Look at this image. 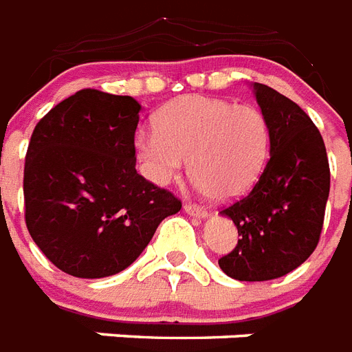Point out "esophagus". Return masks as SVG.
<instances>
[{
	"label": "esophagus",
	"instance_id": "obj_1",
	"mask_svg": "<svg viewBox=\"0 0 352 352\" xmlns=\"http://www.w3.org/2000/svg\"><path fill=\"white\" fill-rule=\"evenodd\" d=\"M184 212L188 215H193V217H197V219H206L208 217V212L201 206H195V204H184Z\"/></svg>",
	"mask_w": 352,
	"mask_h": 352
}]
</instances>
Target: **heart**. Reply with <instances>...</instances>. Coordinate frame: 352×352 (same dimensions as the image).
<instances>
[{"mask_svg": "<svg viewBox=\"0 0 352 352\" xmlns=\"http://www.w3.org/2000/svg\"><path fill=\"white\" fill-rule=\"evenodd\" d=\"M153 131L135 137L142 175L166 186L184 159L195 186L215 201L245 195L261 177L270 153V127L257 107L210 96H181L160 107Z\"/></svg>", "mask_w": 352, "mask_h": 352, "instance_id": "1", "label": "heart"}]
</instances>
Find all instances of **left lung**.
<instances>
[{"instance_id": "left-lung-1", "label": "left lung", "mask_w": 352, "mask_h": 352, "mask_svg": "<svg viewBox=\"0 0 352 352\" xmlns=\"http://www.w3.org/2000/svg\"><path fill=\"white\" fill-rule=\"evenodd\" d=\"M250 87L270 127V159L250 193L221 212L241 239L219 267L239 281H268L292 272L316 248L331 171L309 115L268 85Z\"/></svg>"}]
</instances>
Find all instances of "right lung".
I'll return each mask as SVG.
<instances>
[{
    "instance_id": "1",
    "label": "right lung",
    "mask_w": 352,
    "mask_h": 352,
    "mask_svg": "<svg viewBox=\"0 0 352 352\" xmlns=\"http://www.w3.org/2000/svg\"><path fill=\"white\" fill-rule=\"evenodd\" d=\"M133 96L82 89L34 127L23 171L25 223L47 259L74 278L115 276L137 259L162 219L181 210L138 175Z\"/></svg>"
}]
</instances>
